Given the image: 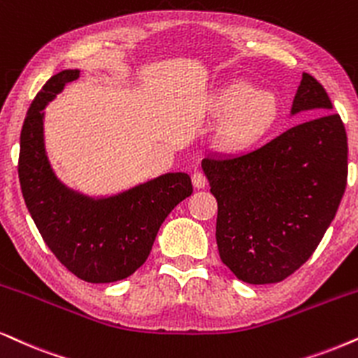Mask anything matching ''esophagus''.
I'll return each mask as SVG.
<instances>
[{"label": "esophagus", "mask_w": 358, "mask_h": 358, "mask_svg": "<svg viewBox=\"0 0 358 358\" xmlns=\"http://www.w3.org/2000/svg\"><path fill=\"white\" fill-rule=\"evenodd\" d=\"M192 182H193V187L201 189L206 187V176L205 173H201V171H194L192 175Z\"/></svg>", "instance_id": "esophagus-1"}]
</instances>
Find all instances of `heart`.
I'll use <instances>...</instances> for the list:
<instances>
[{
    "mask_svg": "<svg viewBox=\"0 0 358 358\" xmlns=\"http://www.w3.org/2000/svg\"><path fill=\"white\" fill-rule=\"evenodd\" d=\"M215 114L226 119L224 142L231 148H250L261 142L278 124L279 99L246 80H229L213 102Z\"/></svg>",
    "mask_w": 358,
    "mask_h": 358,
    "instance_id": "b5f03b06",
    "label": "heart"
}]
</instances>
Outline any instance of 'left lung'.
Instances as JSON below:
<instances>
[{
    "label": "left lung",
    "instance_id": "1",
    "mask_svg": "<svg viewBox=\"0 0 358 358\" xmlns=\"http://www.w3.org/2000/svg\"><path fill=\"white\" fill-rule=\"evenodd\" d=\"M317 108L299 124L239 157L203 158L218 201L221 261L248 284H271L296 273L336 216L347 187V134L341 115L310 74H302L292 114Z\"/></svg>",
    "mask_w": 358,
    "mask_h": 358
}]
</instances>
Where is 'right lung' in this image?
I'll list each match as a JSON object with an SVG mask.
<instances>
[{"mask_svg": "<svg viewBox=\"0 0 358 358\" xmlns=\"http://www.w3.org/2000/svg\"><path fill=\"white\" fill-rule=\"evenodd\" d=\"M78 78L79 71L59 72L34 97L21 129L17 175L31 218L57 261L85 282H115L147 261L162 223L193 187L187 173H169L97 201L62 187L44 153L43 108Z\"/></svg>", "mask_w": 358, "mask_h": 358, "instance_id": "right-lung-1", "label": "right lung"}]
</instances>
